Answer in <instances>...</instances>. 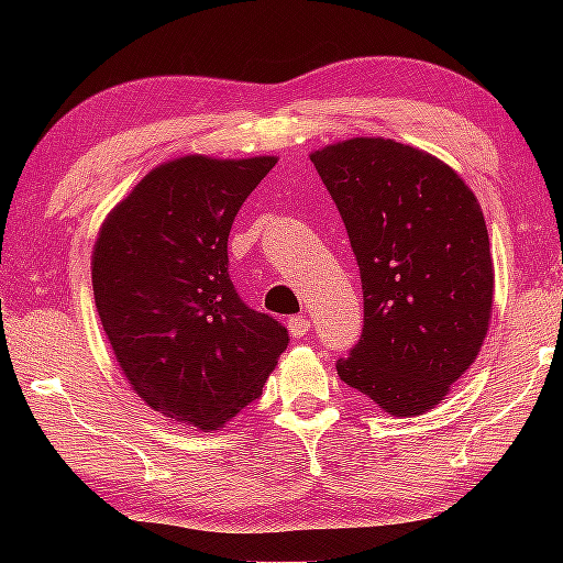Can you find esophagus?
Returning <instances> with one entry per match:
<instances>
[{"label": "esophagus", "instance_id": "esophagus-1", "mask_svg": "<svg viewBox=\"0 0 563 563\" xmlns=\"http://www.w3.org/2000/svg\"><path fill=\"white\" fill-rule=\"evenodd\" d=\"M289 333L295 338H305L307 333H310V320L302 318V314H297V318H289Z\"/></svg>", "mask_w": 563, "mask_h": 563}]
</instances>
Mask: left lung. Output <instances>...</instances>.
I'll return each instance as SVG.
<instances>
[{"label":"left lung","instance_id":"1","mask_svg":"<svg viewBox=\"0 0 563 563\" xmlns=\"http://www.w3.org/2000/svg\"><path fill=\"white\" fill-rule=\"evenodd\" d=\"M310 158L364 289V328L338 376L397 418L433 410L489 328L495 268L479 202L443 161L384 137Z\"/></svg>","mask_w":563,"mask_h":563}]
</instances>
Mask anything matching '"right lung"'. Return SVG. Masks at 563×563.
<instances>
[{"instance_id":"right-lung-1","label":"right lung","mask_w":563,"mask_h":563,"mask_svg":"<svg viewBox=\"0 0 563 563\" xmlns=\"http://www.w3.org/2000/svg\"><path fill=\"white\" fill-rule=\"evenodd\" d=\"M276 158L184 156L145 176L99 230L91 284L130 387L184 426L218 430L261 397L289 330L230 279L228 235Z\"/></svg>"}]
</instances>
